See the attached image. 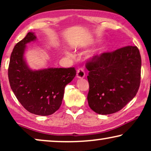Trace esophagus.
I'll return each instance as SVG.
<instances>
[{
    "label": "esophagus",
    "mask_w": 151,
    "mask_h": 151,
    "mask_svg": "<svg viewBox=\"0 0 151 151\" xmlns=\"http://www.w3.org/2000/svg\"><path fill=\"white\" fill-rule=\"evenodd\" d=\"M77 78H83L85 76V72H84V69H82V68H80L77 70Z\"/></svg>",
    "instance_id": "esophagus-1"
}]
</instances>
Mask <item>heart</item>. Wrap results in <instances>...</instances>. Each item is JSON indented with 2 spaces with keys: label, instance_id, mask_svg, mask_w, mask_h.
Here are the masks:
<instances>
[{
  "label": "heart",
  "instance_id": "1",
  "mask_svg": "<svg viewBox=\"0 0 151 151\" xmlns=\"http://www.w3.org/2000/svg\"><path fill=\"white\" fill-rule=\"evenodd\" d=\"M106 48H105L104 47H101V48H100L98 49V51H96V52L93 53V54L91 55V57H98V56H100V55H102L103 53L106 52Z\"/></svg>",
  "mask_w": 151,
  "mask_h": 151
}]
</instances>
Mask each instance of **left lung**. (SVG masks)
<instances>
[{
  "mask_svg": "<svg viewBox=\"0 0 151 151\" xmlns=\"http://www.w3.org/2000/svg\"><path fill=\"white\" fill-rule=\"evenodd\" d=\"M141 66V55L136 46L104 53L87 61L90 108L101 115L112 114L124 108L139 89Z\"/></svg>",
  "mask_w": 151,
  "mask_h": 151,
  "instance_id": "1",
  "label": "left lung"
}]
</instances>
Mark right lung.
<instances>
[{"label": "right lung", "mask_w": 151, "mask_h": 151, "mask_svg": "<svg viewBox=\"0 0 151 151\" xmlns=\"http://www.w3.org/2000/svg\"><path fill=\"white\" fill-rule=\"evenodd\" d=\"M34 33L27 36L12 51L8 77L12 90L22 106L33 114L46 116L58 110L65 86L76 75L74 67L32 70L24 59L26 45L36 40Z\"/></svg>", "instance_id": "1"}]
</instances>
